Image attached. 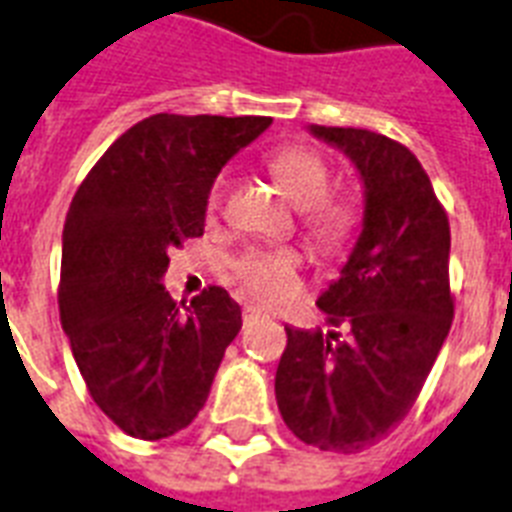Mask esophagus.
Masks as SVG:
<instances>
[{
    "instance_id": "34e87169",
    "label": "esophagus",
    "mask_w": 512,
    "mask_h": 512,
    "mask_svg": "<svg viewBox=\"0 0 512 512\" xmlns=\"http://www.w3.org/2000/svg\"><path fill=\"white\" fill-rule=\"evenodd\" d=\"M243 315H245V320H253L256 315H261V310H256V307H245Z\"/></svg>"
}]
</instances>
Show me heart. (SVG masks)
Wrapping results in <instances>:
<instances>
[{"instance_id": "heart-1", "label": "heart", "mask_w": 512, "mask_h": 512, "mask_svg": "<svg viewBox=\"0 0 512 512\" xmlns=\"http://www.w3.org/2000/svg\"><path fill=\"white\" fill-rule=\"evenodd\" d=\"M277 184L285 197L307 208L304 229L318 248L326 253H339L350 245L358 216L347 202L323 200L331 186V170L318 154L301 146H288L269 160ZM237 275L245 288L261 299L283 301L296 291V256L288 251L251 253L237 264Z\"/></svg>"}]
</instances>
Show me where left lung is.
<instances>
[{
  "mask_svg": "<svg viewBox=\"0 0 512 512\" xmlns=\"http://www.w3.org/2000/svg\"><path fill=\"white\" fill-rule=\"evenodd\" d=\"M307 130L358 170L363 224L339 277L318 296L334 331L285 326L275 398L299 441L358 454L411 411L449 336V219L403 144L363 128Z\"/></svg>",
  "mask_w": 512,
  "mask_h": 512,
  "instance_id": "1",
  "label": "left lung"
}]
</instances>
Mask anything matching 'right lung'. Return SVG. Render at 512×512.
Returning <instances> with one entry per match:
<instances>
[{
    "label": "right lung",
    "mask_w": 512,
    "mask_h": 512,
    "mask_svg": "<svg viewBox=\"0 0 512 512\" xmlns=\"http://www.w3.org/2000/svg\"><path fill=\"white\" fill-rule=\"evenodd\" d=\"M269 125V117H146L106 149L71 200L61 326L98 408L133 438L184 430L243 328L224 288L176 304L162 277L168 253L202 235L221 168Z\"/></svg>",
    "instance_id": "obj_1"
}]
</instances>
